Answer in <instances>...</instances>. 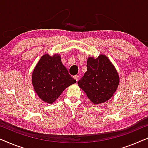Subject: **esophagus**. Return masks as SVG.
<instances>
[{
	"label": "esophagus",
	"instance_id": "34e87169",
	"mask_svg": "<svg viewBox=\"0 0 148 148\" xmlns=\"http://www.w3.org/2000/svg\"><path fill=\"white\" fill-rule=\"evenodd\" d=\"M73 78L75 79V80H76V82H78V76H77V75H76V76H74Z\"/></svg>",
	"mask_w": 148,
	"mask_h": 148
}]
</instances>
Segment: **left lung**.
Segmentation results:
<instances>
[{
    "label": "left lung",
    "instance_id": "obj_1",
    "mask_svg": "<svg viewBox=\"0 0 148 148\" xmlns=\"http://www.w3.org/2000/svg\"><path fill=\"white\" fill-rule=\"evenodd\" d=\"M86 67L87 71L78 80V86L95 105L109 101L119 84L115 67L104 54L97 58L88 57Z\"/></svg>",
    "mask_w": 148,
    "mask_h": 148
}]
</instances>
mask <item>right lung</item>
<instances>
[{
    "label": "right lung",
    "instance_id": "1",
    "mask_svg": "<svg viewBox=\"0 0 148 148\" xmlns=\"http://www.w3.org/2000/svg\"><path fill=\"white\" fill-rule=\"evenodd\" d=\"M32 84L37 96L45 103L52 104L63 91L76 82L61 61V56L45 53L32 72Z\"/></svg>",
    "mask_w": 148,
    "mask_h": 148
}]
</instances>
